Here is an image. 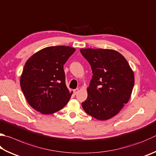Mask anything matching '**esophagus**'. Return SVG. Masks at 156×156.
Wrapping results in <instances>:
<instances>
[{
    "label": "esophagus",
    "instance_id": "esophagus-1",
    "mask_svg": "<svg viewBox=\"0 0 156 156\" xmlns=\"http://www.w3.org/2000/svg\"><path fill=\"white\" fill-rule=\"evenodd\" d=\"M78 91H79V89H76L73 90V93H74V95H76L78 93Z\"/></svg>",
    "mask_w": 156,
    "mask_h": 156
}]
</instances>
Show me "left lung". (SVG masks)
<instances>
[{
  "instance_id": "1",
  "label": "left lung",
  "mask_w": 156,
  "mask_h": 156,
  "mask_svg": "<svg viewBox=\"0 0 156 156\" xmlns=\"http://www.w3.org/2000/svg\"><path fill=\"white\" fill-rule=\"evenodd\" d=\"M80 51L89 61L93 74L82 106L96 119H109L128 102L134 84V72L125 57L116 50L83 48Z\"/></svg>"
}]
</instances>
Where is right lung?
<instances>
[{
	"instance_id": "right-lung-1",
	"label": "right lung",
	"mask_w": 156,
	"mask_h": 156,
	"mask_svg": "<svg viewBox=\"0 0 156 156\" xmlns=\"http://www.w3.org/2000/svg\"><path fill=\"white\" fill-rule=\"evenodd\" d=\"M75 51L66 46L47 47L26 62L20 83L27 102L37 111L52 114L69 101L72 92L66 84L63 66Z\"/></svg>"
}]
</instances>
